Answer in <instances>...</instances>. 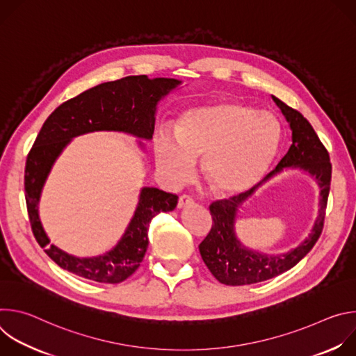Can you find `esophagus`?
I'll list each match as a JSON object with an SVG mask.
<instances>
[{
	"label": "esophagus",
	"instance_id": "obj_1",
	"mask_svg": "<svg viewBox=\"0 0 356 356\" xmlns=\"http://www.w3.org/2000/svg\"><path fill=\"white\" fill-rule=\"evenodd\" d=\"M191 204H194V201H193V198H191L190 195L183 194V195H180V197H179L177 209H184V207H188V206H191Z\"/></svg>",
	"mask_w": 356,
	"mask_h": 356
}]
</instances>
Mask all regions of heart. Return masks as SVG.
<instances>
[{
    "label": "heart",
    "instance_id": "1",
    "mask_svg": "<svg viewBox=\"0 0 356 356\" xmlns=\"http://www.w3.org/2000/svg\"><path fill=\"white\" fill-rule=\"evenodd\" d=\"M280 125L266 111L232 101L186 110L175 134L162 128L154 139L158 170L170 184L191 177L202 156V176L220 195H236L255 186L273 163Z\"/></svg>",
    "mask_w": 356,
    "mask_h": 356
}]
</instances>
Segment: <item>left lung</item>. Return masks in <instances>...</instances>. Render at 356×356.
Instances as JSON below:
<instances>
[{
  "mask_svg": "<svg viewBox=\"0 0 356 356\" xmlns=\"http://www.w3.org/2000/svg\"><path fill=\"white\" fill-rule=\"evenodd\" d=\"M291 129V146L275 170L266 177H273L283 169H300L316 179L320 187L318 216L309 236L298 246L280 255H268L246 248L235 234L238 209L253 193L249 191L234 195L229 200H218L210 206L213 227L209 235L198 246L201 258L213 276L227 286H243L259 283L276 277L296 266L318 241L325 218L327 200L330 194L332 166L325 146L321 143L312 124L298 111L286 106L277 97L272 95Z\"/></svg>",
  "mask_w": 356,
  "mask_h": 356,
  "instance_id": "left-lung-1",
  "label": "left lung"
}]
</instances>
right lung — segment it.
<instances>
[{
	"mask_svg": "<svg viewBox=\"0 0 356 356\" xmlns=\"http://www.w3.org/2000/svg\"><path fill=\"white\" fill-rule=\"evenodd\" d=\"M181 84L180 80L128 76L98 84L59 106L44 121L28 154L25 198L32 232L46 255L62 269L98 283H121L140 265L147 249L149 224L159 213L173 211L177 195L156 187H142L138 206L118 243L104 255L79 258L50 243L40 218L39 200L56 159L73 138L98 132H124L152 139L159 101ZM143 149V143L139 140Z\"/></svg>",
	"mask_w": 356,
	"mask_h": 356,
	"instance_id": "obj_1",
	"label": "right lung"
}]
</instances>
